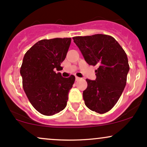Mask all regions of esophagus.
<instances>
[{
  "label": "esophagus",
  "instance_id": "obj_1",
  "mask_svg": "<svg viewBox=\"0 0 147 147\" xmlns=\"http://www.w3.org/2000/svg\"><path fill=\"white\" fill-rule=\"evenodd\" d=\"M80 79H81V78H79V77H75V80L77 81H77L80 80Z\"/></svg>",
  "mask_w": 147,
  "mask_h": 147
}]
</instances>
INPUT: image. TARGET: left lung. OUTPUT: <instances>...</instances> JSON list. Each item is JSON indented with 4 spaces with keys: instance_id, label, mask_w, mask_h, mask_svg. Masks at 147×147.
Returning <instances> with one entry per match:
<instances>
[{
    "instance_id": "left-lung-1",
    "label": "left lung",
    "mask_w": 147,
    "mask_h": 147,
    "mask_svg": "<svg viewBox=\"0 0 147 147\" xmlns=\"http://www.w3.org/2000/svg\"><path fill=\"white\" fill-rule=\"evenodd\" d=\"M90 65H97L96 79H86L83 92L86 106L103 114L115 105L126 84L129 65L126 52L113 36L106 34L72 38Z\"/></svg>"
}]
</instances>
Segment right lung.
<instances>
[{"mask_svg": "<svg viewBox=\"0 0 147 147\" xmlns=\"http://www.w3.org/2000/svg\"><path fill=\"white\" fill-rule=\"evenodd\" d=\"M71 43V38L43 39L35 43L23 57L20 73L30 102L44 115H53L67 105L69 90L75 77L64 78L60 72Z\"/></svg>", "mask_w": 147, "mask_h": 147, "instance_id": "obj_1", "label": "right lung"}]
</instances>
